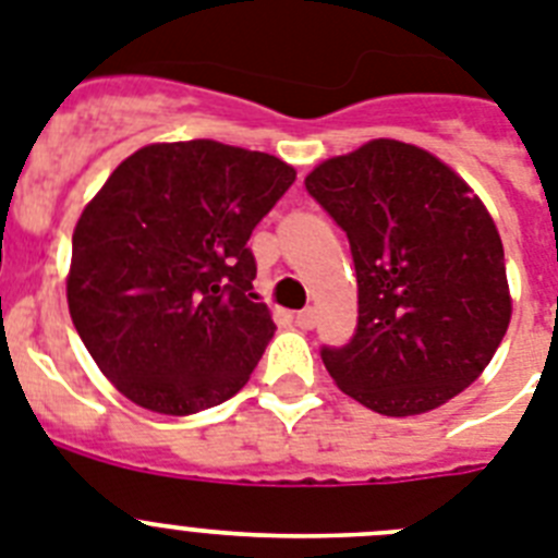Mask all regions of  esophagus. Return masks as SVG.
<instances>
[{"mask_svg":"<svg viewBox=\"0 0 558 558\" xmlns=\"http://www.w3.org/2000/svg\"><path fill=\"white\" fill-rule=\"evenodd\" d=\"M294 323H298L301 329H315V323H317L315 308H301V312L294 315Z\"/></svg>","mask_w":558,"mask_h":558,"instance_id":"34e87169","label":"esophagus"}]
</instances>
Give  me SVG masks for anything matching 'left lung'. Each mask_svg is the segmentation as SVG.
<instances>
[{"mask_svg":"<svg viewBox=\"0 0 558 558\" xmlns=\"http://www.w3.org/2000/svg\"><path fill=\"white\" fill-rule=\"evenodd\" d=\"M306 190L345 232L357 271V329L320 349L337 386L386 416L460 395L510 323L488 209L439 158L391 138L323 161Z\"/></svg>","mask_w":558,"mask_h":558,"instance_id":"left-lung-1","label":"left lung"}]
</instances>
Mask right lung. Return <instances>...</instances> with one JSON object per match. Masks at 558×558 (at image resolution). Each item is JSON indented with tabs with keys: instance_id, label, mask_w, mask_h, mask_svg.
<instances>
[{
	"instance_id": "add662e5",
	"label": "right lung",
	"mask_w": 558,
	"mask_h": 558,
	"mask_svg": "<svg viewBox=\"0 0 558 558\" xmlns=\"http://www.w3.org/2000/svg\"><path fill=\"white\" fill-rule=\"evenodd\" d=\"M292 184L280 158L195 138L142 147L84 207L70 317L128 400L186 416L246 386L275 335L246 241Z\"/></svg>"
}]
</instances>
